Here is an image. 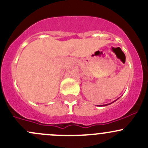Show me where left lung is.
Returning <instances> with one entry per match:
<instances>
[{
    "mask_svg": "<svg viewBox=\"0 0 148 148\" xmlns=\"http://www.w3.org/2000/svg\"><path fill=\"white\" fill-rule=\"evenodd\" d=\"M117 99H116V100H117ZM115 100V101H116ZM115 101H114V102H115ZM114 102H111V103H109V104H104V105H99V106H106V105H108V104H112V103H113Z\"/></svg>",
    "mask_w": 148,
    "mask_h": 148,
    "instance_id": "obj_1",
    "label": "left lung"
}]
</instances>
